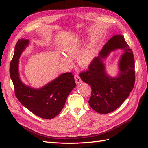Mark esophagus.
<instances>
[{
    "label": "esophagus",
    "instance_id": "esophagus-1",
    "mask_svg": "<svg viewBox=\"0 0 148 148\" xmlns=\"http://www.w3.org/2000/svg\"><path fill=\"white\" fill-rule=\"evenodd\" d=\"M75 80L76 83H77V84H78L82 83V80L81 79V78H80L79 76L77 74L75 75Z\"/></svg>",
    "mask_w": 148,
    "mask_h": 148
}]
</instances>
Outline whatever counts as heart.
I'll list each match as a JSON object with an SVG mask.
<instances>
[{"label": "heart", "mask_w": 148, "mask_h": 148, "mask_svg": "<svg viewBox=\"0 0 148 148\" xmlns=\"http://www.w3.org/2000/svg\"><path fill=\"white\" fill-rule=\"evenodd\" d=\"M82 51V44L79 40H77V41L72 42L69 46H66V47L65 49V51L67 57L62 56L61 57V60L66 65L70 66L73 65V62L69 57H76L78 56L79 53ZM95 47L93 44H91V45H89L86 48H85L78 56V64L79 65V66L82 67H86L89 66L92 63V62L93 61L94 59H95Z\"/></svg>", "instance_id": "obj_1"}]
</instances>
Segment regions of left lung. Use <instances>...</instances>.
Returning <instances> with one entry per match:
<instances>
[{
  "mask_svg": "<svg viewBox=\"0 0 148 148\" xmlns=\"http://www.w3.org/2000/svg\"><path fill=\"white\" fill-rule=\"evenodd\" d=\"M117 48L123 49L124 53L119 61V73L112 78L106 74L103 60ZM79 77L91 86V95L88 102L94 110L108 114L122 105L132 91L135 81V59L123 36L115 35L110 39L89 65V70L80 73Z\"/></svg>",
  "mask_w": 148,
  "mask_h": 148,
  "instance_id": "obj_1",
  "label": "left lung"
}]
</instances>
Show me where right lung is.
Returning a JSON list of instances; mask_svg holds the SVG:
<instances>
[{"mask_svg":"<svg viewBox=\"0 0 148 148\" xmlns=\"http://www.w3.org/2000/svg\"><path fill=\"white\" fill-rule=\"evenodd\" d=\"M29 44L28 39H19L15 47L14 55L10 65V75L15 94L21 104L38 117L51 119L59 114L64 107L66 98L76 86L71 72L59 77L40 89L25 85L19 77V58Z\"/></svg>","mask_w":148,"mask_h":148,"instance_id":"obj_1","label":"right lung"}]
</instances>
